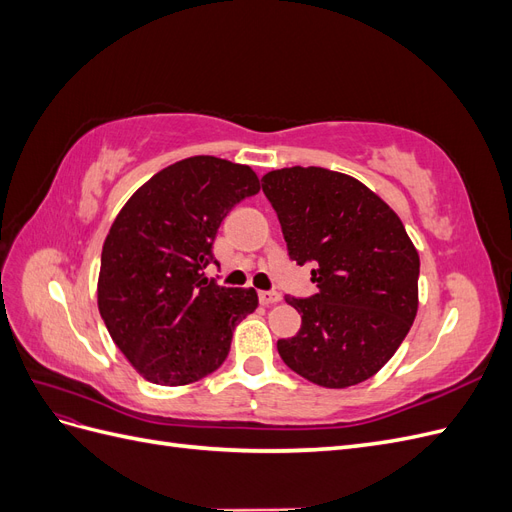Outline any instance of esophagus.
<instances>
[{"instance_id":"obj_1","label":"esophagus","mask_w":512,"mask_h":512,"mask_svg":"<svg viewBox=\"0 0 512 512\" xmlns=\"http://www.w3.org/2000/svg\"><path fill=\"white\" fill-rule=\"evenodd\" d=\"M258 299H260L262 305H275V303L282 301V294L275 292V290H260Z\"/></svg>"}]
</instances>
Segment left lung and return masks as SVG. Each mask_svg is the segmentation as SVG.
<instances>
[{
  "label": "left lung",
  "instance_id": "obj_1",
  "mask_svg": "<svg viewBox=\"0 0 512 512\" xmlns=\"http://www.w3.org/2000/svg\"><path fill=\"white\" fill-rule=\"evenodd\" d=\"M297 265L316 262L309 299L286 297L301 329L282 361L327 389L365 382L389 363L418 309V252L399 215L367 185L320 166L262 177Z\"/></svg>",
  "mask_w": 512,
  "mask_h": 512
}]
</instances>
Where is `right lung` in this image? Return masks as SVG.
<instances>
[{
  "label": "right lung",
  "instance_id": "add662e5",
  "mask_svg": "<svg viewBox=\"0 0 512 512\" xmlns=\"http://www.w3.org/2000/svg\"><path fill=\"white\" fill-rule=\"evenodd\" d=\"M258 192L250 166L194 156L162 168L117 213L102 247L98 309L145 380L185 386L226 361L258 294L218 286L203 269L228 211Z\"/></svg>",
  "mask_w": 512,
  "mask_h": 512
}]
</instances>
